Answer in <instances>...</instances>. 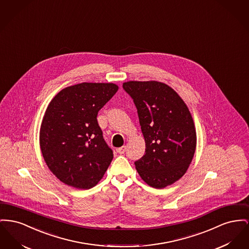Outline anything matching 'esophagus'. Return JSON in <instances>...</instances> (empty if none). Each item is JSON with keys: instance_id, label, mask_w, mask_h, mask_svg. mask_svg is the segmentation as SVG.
<instances>
[{"instance_id": "obj_1", "label": "esophagus", "mask_w": 249, "mask_h": 249, "mask_svg": "<svg viewBox=\"0 0 249 249\" xmlns=\"http://www.w3.org/2000/svg\"><path fill=\"white\" fill-rule=\"evenodd\" d=\"M126 149H127L126 146L118 147L117 149V153H118V154H124V153H125V151H126Z\"/></svg>"}]
</instances>
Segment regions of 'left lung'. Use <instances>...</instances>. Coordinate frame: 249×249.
Masks as SVG:
<instances>
[{
	"label": "left lung",
	"mask_w": 249,
	"mask_h": 249,
	"mask_svg": "<svg viewBox=\"0 0 249 249\" xmlns=\"http://www.w3.org/2000/svg\"><path fill=\"white\" fill-rule=\"evenodd\" d=\"M131 96L146 142L134 161L142 179L154 188L174 183L187 171L195 154L196 133L190 111L174 89L156 82L123 84Z\"/></svg>",
	"instance_id": "obj_1"
}]
</instances>
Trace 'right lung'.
Returning a JSON list of instances; mask_svg holds the SVG:
<instances>
[{"label": "right lung", "mask_w": 249, "mask_h": 249, "mask_svg": "<svg viewBox=\"0 0 249 249\" xmlns=\"http://www.w3.org/2000/svg\"><path fill=\"white\" fill-rule=\"evenodd\" d=\"M117 89L110 83H82L62 89L49 104L39 144L49 169L65 184L90 189L110 165L113 150L97 116Z\"/></svg>", "instance_id": "1"}]
</instances>
